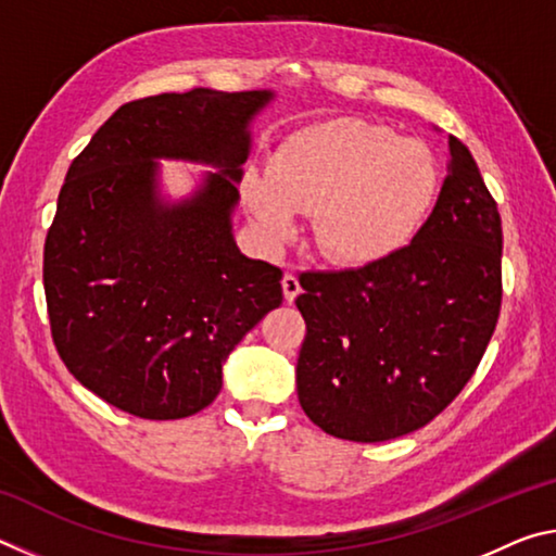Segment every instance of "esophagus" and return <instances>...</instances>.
Segmentation results:
<instances>
[{"mask_svg": "<svg viewBox=\"0 0 556 556\" xmlns=\"http://www.w3.org/2000/svg\"><path fill=\"white\" fill-rule=\"evenodd\" d=\"M281 289H285V299L289 301V304H294V299L301 294V285L294 275L281 277Z\"/></svg>", "mask_w": 556, "mask_h": 556, "instance_id": "obj_1", "label": "esophagus"}]
</instances>
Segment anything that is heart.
Wrapping results in <instances>:
<instances>
[{
  "label": "heart",
  "instance_id": "obj_1",
  "mask_svg": "<svg viewBox=\"0 0 556 556\" xmlns=\"http://www.w3.org/2000/svg\"><path fill=\"white\" fill-rule=\"evenodd\" d=\"M439 168L417 139L357 117L301 127L269 156L267 176L244 174L240 195L269 244L287 242L296 213L314 215L318 248L370 267L407 248L434 208Z\"/></svg>",
  "mask_w": 556,
  "mask_h": 556
}]
</instances>
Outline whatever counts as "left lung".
Returning a JSON list of instances; mask_svg holds the SVG:
<instances>
[{
	"label": "left lung",
	"instance_id": "8db88e82",
	"mask_svg": "<svg viewBox=\"0 0 556 556\" xmlns=\"http://www.w3.org/2000/svg\"><path fill=\"white\" fill-rule=\"evenodd\" d=\"M448 174L407 248L370 267L304 271L296 392L326 434L375 444L444 412L501 316L503 228L476 159L448 135Z\"/></svg>",
	"mask_w": 556,
	"mask_h": 556
}]
</instances>
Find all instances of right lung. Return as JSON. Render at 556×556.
<instances>
[{
  "instance_id": "add662e5",
  "label": "right lung",
  "mask_w": 556,
  "mask_h": 556,
  "mask_svg": "<svg viewBox=\"0 0 556 556\" xmlns=\"http://www.w3.org/2000/svg\"><path fill=\"white\" fill-rule=\"evenodd\" d=\"M269 90L122 105L73 159L46 235L43 289L61 361L83 388L142 419H184L223 388V363L281 304V269L232 238L250 122ZM154 157L211 163L181 204Z\"/></svg>"
}]
</instances>
